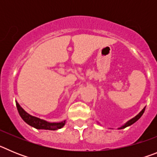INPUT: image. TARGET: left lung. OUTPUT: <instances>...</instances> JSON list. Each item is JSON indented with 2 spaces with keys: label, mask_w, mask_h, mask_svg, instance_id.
Masks as SVG:
<instances>
[{
  "label": "left lung",
  "mask_w": 157,
  "mask_h": 157,
  "mask_svg": "<svg viewBox=\"0 0 157 157\" xmlns=\"http://www.w3.org/2000/svg\"><path fill=\"white\" fill-rule=\"evenodd\" d=\"M145 108H144L143 109H142V110L141 111V112H139V113H138V115H137V116H134V117L132 118V119H130V120H128V121H127V123H124V124H123V126H121V127H119V128H118V129H119V130H120V129L126 128V127H129V126H130V125H132V124H134V123H135V122L138 121V120H139L140 118L141 117V116L143 115L144 112H145ZM99 124H100V123H99Z\"/></svg>",
  "instance_id": "8db88e82"
}]
</instances>
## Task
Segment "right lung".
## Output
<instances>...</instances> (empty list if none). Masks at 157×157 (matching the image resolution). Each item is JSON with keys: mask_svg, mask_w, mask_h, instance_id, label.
Wrapping results in <instances>:
<instances>
[{"mask_svg": "<svg viewBox=\"0 0 157 157\" xmlns=\"http://www.w3.org/2000/svg\"><path fill=\"white\" fill-rule=\"evenodd\" d=\"M16 103L19 116H21L23 121L27 123L30 127H34V128L38 129V130H56L62 128L66 123V120H63L61 122H56V123H50V122H48L45 120L36 117V116H31L29 113H27L16 101Z\"/></svg>", "mask_w": 157, "mask_h": 157, "instance_id": "obj_1", "label": "right lung"}]
</instances>
